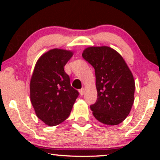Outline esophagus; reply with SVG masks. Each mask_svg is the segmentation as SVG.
<instances>
[{"mask_svg": "<svg viewBox=\"0 0 160 160\" xmlns=\"http://www.w3.org/2000/svg\"><path fill=\"white\" fill-rule=\"evenodd\" d=\"M80 95H83V94H84V92H85V89H84V88H82V89H80Z\"/></svg>", "mask_w": 160, "mask_h": 160, "instance_id": "34e87169", "label": "esophagus"}]
</instances>
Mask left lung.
<instances>
[{
	"label": "left lung",
	"mask_w": 160,
	"mask_h": 160,
	"mask_svg": "<svg viewBox=\"0 0 160 160\" xmlns=\"http://www.w3.org/2000/svg\"><path fill=\"white\" fill-rule=\"evenodd\" d=\"M82 58L94 68L98 98L90 106L96 120L103 124L121 123L134 103L135 80L121 55L109 47H87Z\"/></svg>",
	"instance_id": "1"
}]
</instances>
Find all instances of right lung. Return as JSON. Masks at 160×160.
Segmentation results:
<instances>
[{
	"instance_id": "add662e5",
	"label": "right lung",
	"mask_w": 160,
	"mask_h": 160,
	"mask_svg": "<svg viewBox=\"0 0 160 160\" xmlns=\"http://www.w3.org/2000/svg\"><path fill=\"white\" fill-rule=\"evenodd\" d=\"M73 52L53 49L37 62L30 82V98L37 117L54 126L69 117L79 92L70 83L64 67Z\"/></svg>"
}]
</instances>
